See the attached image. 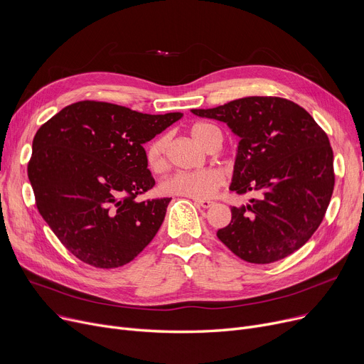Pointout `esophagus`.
Instances as JSON below:
<instances>
[{
  "label": "esophagus",
  "mask_w": 364,
  "mask_h": 364,
  "mask_svg": "<svg viewBox=\"0 0 364 364\" xmlns=\"http://www.w3.org/2000/svg\"><path fill=\"white\" fill-rule=\"evenodd\" d=\"M195 203H196L198 206H202V208H211V206H214V202H213V200H208V199L195 200Z\"/></svg>",
  "instance_id": "1"
}]
</instances>
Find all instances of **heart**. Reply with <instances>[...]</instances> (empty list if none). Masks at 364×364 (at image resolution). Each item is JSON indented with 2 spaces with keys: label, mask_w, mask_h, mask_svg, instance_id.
Segmentation results:
<instances>
[{
  "label": "heart",
  "mask_w": 364,
  "mask_h": 364,
  "mask_svg": "<svg viewBox=\"0 0 364 364\" xmlns=\"http://www.w3.org/2000/svg\"><path fill=\"white\" fill-rule=\"evenodd\" d=\"M190 136L203 149H209L215 141H221V134L217 127L196 122L190 128ZM166 136L153 139L146 147V162L151 171H162L166 165ZM224 177L220 171L208 168L199 171H178L161 181L159 190L166 196H181L195 200L213 198L221 186Z\"/></svg>",
  "instance_id": "1"
}]
</instances>
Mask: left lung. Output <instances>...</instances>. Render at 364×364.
Masks as SVG:
<instances>
[{"instance_id": "8db88e82", "label": "left lung", "mask_w": 364, "mask_h": 364, "mask_svg": "<svg viewBox=\"0 0 364 364\" xmlns=\"http://www.w3.org/2000/svg\"><path fill=\"white\" fill-rule=\"evenodd\" d=\"M198 117L225 122L240 137L230 190L257 192L250 205L232 208L217 232L239 258L270 264L309 242L321 224L333 186V150L311 114L282 97H243Z\"/></svg>"}]
</instances>
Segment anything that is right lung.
<instances>
[{"label": "right lung", "mask_w": 364, "mask_h": 364, "mask_svg": "<svg viewBox=\"0 0 364 364\" xmlns=\"http://www.w3.org/2000/svg\"><path fill=\"white\" fill-rule=\"evenodd\" d=\"M181 117L84 100L36 131L28 164L35 203L70 254L117 269L155 237L171 198L136 199L155 186L143 144Z\"/></svg>", "instance_id": "1"}]
</instances>
